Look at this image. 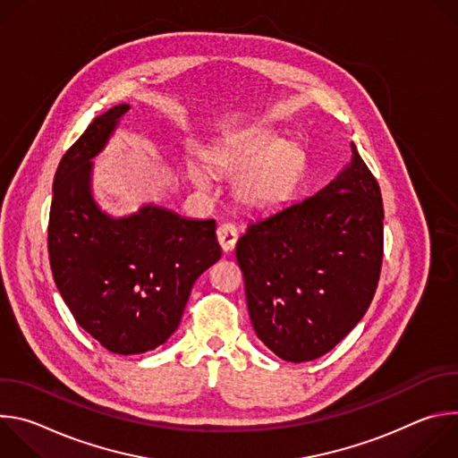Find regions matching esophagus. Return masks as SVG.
<instances>
[{
	"mask_svg": "<svg viewBox=\"0 0 458 458\" xmlns=\"http://www.w3.org/2000/svg\"><path fill=\"white\" fill-rule=\"evenodd\" d=\"M237 235H239L237 226L232 225V223H223L217 228V241H219V244H221V248L225 251H232L233 250V246L237 242Z\"/></svg>",
	"mask_w": 458,
	"mask_h": 458,
	"instance_id": "esophagus-1",
	"label": "esophagus"
}]
</instances>
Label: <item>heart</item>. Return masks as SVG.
Here are the masks:
<instances>
[{"label": "heart", "mask_w": 458, "mask_h": 458, "mask_svg": "<svg viewBox=\"0 0 458 458\" xmlns=\"http://www.w3.org/2000/svg\"><path fill=\"white\" fill-rule=\"evenodd\" d=\"M208 163L214 172L228 177L248 167L235 186L239 201L251 208H272L288 198L302 166V154L297 145L279 141L272 130L248 128L216 147ZM188 177L199 190L210 188L207 172L198 165L188 166Z\"/></svg>", "instance_id": "b5f03b06"}]
</instances>
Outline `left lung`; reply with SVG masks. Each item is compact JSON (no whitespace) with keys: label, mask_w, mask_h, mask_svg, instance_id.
Returning a JSON list of instances; mask_svg holds the SVG:
<instances>
[{"label":"left lung","mask_w":458,"mask_h":458,"mask_svg":"<svg viewBox=\"0 0 458 458\" xmlns=\"http://www.w3.org/2000/svg\"><path fill=\"white\" fill-rule=\"evenodd\" d=\"M352 165L310 198L246 226L235 257L253 330L288 362L315 360L364 317L380 277L384 208L352 143Z\"/></svg>","instance_id":"1"}]
</instances>
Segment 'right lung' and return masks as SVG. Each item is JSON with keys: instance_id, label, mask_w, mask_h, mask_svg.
I'll use <instances>...</instances> for the list:
<instances>
[{"instance_id": "obj_1", "label": "right lung", "mask_w": 458, "mask_h": 458, "mask_svg": "<svg viewBox=\"0 0 458 458\" xmlns=\"http://www.w3.org/2000/svg\"><path fill=\"white\" fill-rule=\"evenodd\" d=\"M130 105L98 115L61 157L48 217L55 286L76 322L103 348L136 355L163 344L181 322L191 286L221 257L216 221L143 207L112 219L90 193V159Z\"/></svg>"}]
</instances>
